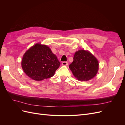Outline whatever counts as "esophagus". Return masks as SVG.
I'll list each match as a JSON object with an SVG mask.
<instances>
[{"mask_svg": "<svg viewBox=\"0 0 125 125\" xmlns=\"http://www.w3.org/2000/svg\"><path fill=\"white\" fill-rule=\"evenodd\" d=\"M62 65L63 66H67V65H68V62H62Z\"/></svg>", "mask_w": 125, "mask_h": 125, "instance_id": "obj_1", "label": "esophagus"}]
</instances>
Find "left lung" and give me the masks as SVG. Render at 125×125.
<instances>
[{"mask_svg": "<svg viewBox=\"0 0 125 125\" xmlns=\"http://www.w3.org/2000/svg\"><path fill=\"white\" fill-rule=\"evenodd\" d=\"M69 67L78 80L88 81L97 74L99 62L89 52L79 50L75 52L73 61Z\"/></svg>", "mask_w": 125, "mask_h": 125, "instance_id": "8db88e82", "label": "left lung"}]
</instances>
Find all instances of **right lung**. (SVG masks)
<instances>
[{
	"instance_id": "add662e5",
	"label": "right lung",
	"mask_w": 125,
	"mask_h": 125,
	"mask_svg": "<svg viewBox=\"0 0 125 125\" xmlns=\"http://www.w3.org/2000/svg\"><path fill=\"white\" fill-rule=\"evenodd\" d=\"M60 62L46 45L36 44L25 52L21 62L25 74L33 80H43L54 75Z\"/></svg>"
}]
</instances>
